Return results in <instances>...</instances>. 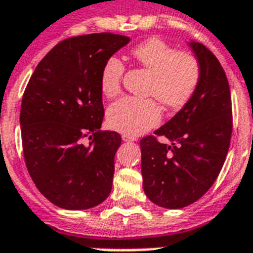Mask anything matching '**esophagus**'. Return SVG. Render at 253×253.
Masks as SVG:
<instances>
[{"label":"esophagus","instance_id":"esophagus-1","mask_svg":"<svg viewBox=\"0 0 253 253\" xmlns=\"http://www.w3.org/2000/svg\"><path fill=\"white\" fill-rule=\"evenodd\" d=\"M122 140L123 141H135V140H136V137L130 136V135H126V133H123Z\"/></svg>","mask_w":253,"mask_h":253}]
</instances>
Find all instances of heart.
<instances>
[{"instance_id":"heart-1","label":"heart","mask_w":253,"mask_h":253,"mask_svg":"<svg viewBox=\"0 0 253 253\" xmlns=\"http://www.w3.org/2000/svg\"><path fill=\"white\" fill-rule=\"evenodd\" d=\"M131 55L152 74L148 96L156 97L166 108H183L196 92L201 70L194 54L178 52L161 39L153 38L136 45ZM123 73L125 65L118 57L106 59L100 73V89L104 96L114 97L120 93ZM106 120L113 130L137 136L159 125L161 110L151 98L123 97L109 106Z\"/></svg>"}]
</instances>
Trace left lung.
<instances>
[{
  "label": "left lung",
  "mask_w": 253,
  "mask_h": 253,
  "mask_svg": "<svg viewBox=\"0 0 253 253\" xmlns=\"http://www.w3.org/2000/svg\"><path fill=\"white\" fill-rule=\"evenodd\" d=\"M200 63L196 92L175 116L140 140L141 175L148 199L166 209L192 204L212 187L222 169L233 131L229 82L215 55L190 41ZM157 136L170 141L165 145Z\"/></svg>",
  "instance_id": "obj_1"
}]
</instances>
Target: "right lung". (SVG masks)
Returning <instances> with one entry per match:
<instances>
[{
	"label": "right lung",
	"instance_id": "obj_1",
	"mask_svg": "<svg viewBox=\"0 0 253 253\" xmlns=\"http://www.w3.org/2000/svg\"><path fill=\"white\" fill-rule=\"evenodd\" d=\"M128 42L110 32L66 39L41 59L27 84L20 106L24 161L38 190L59 208H93L112 191L122 139L100 130V73Z\"/></svg>",
	"mask_w": 253,
	"mask_h": 253
}]
</instances>
